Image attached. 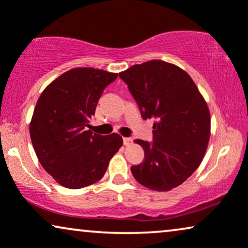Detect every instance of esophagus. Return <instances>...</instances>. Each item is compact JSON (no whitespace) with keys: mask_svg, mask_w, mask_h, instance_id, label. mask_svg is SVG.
I'll return each mask as SVG.
<instances>
[{"mask_svg":"<svg viewBox=\"0 0 248 248\" xmlns=\"http://www.w3.org/2000/svg\"><path fill=\"white\" fill-rule=\"evenodd\" d=\"M122 140H124V145H126V146H129V145L133 144V138L124 137Z\"/></svg>","mask_w":248,"mask_h":248,"instance_id":"1","label":"esophagus"}]
</instances>
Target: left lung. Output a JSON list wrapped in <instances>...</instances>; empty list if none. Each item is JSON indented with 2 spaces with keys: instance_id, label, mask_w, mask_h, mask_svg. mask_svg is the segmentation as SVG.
<instances>
[{
  "instance_id": "1",
  "label": "left lung",
  "mask_w": 248,
  "mask_h": 248,
  "mask_svg": "<svg viewBox=\"0 0 248 248\" xmlns=\"http://www.w3.org/2000/svg\"><path fill=\"white\" fill-rule=\"evenodd\" d=\"M144 120L155 119L153 141L137 140L145 158L131 167L138 183L153 190L179 186L202 162L210 140V111L195 82L177 65L160 60L119 74Z\"/></svg>"
}]
</instances>
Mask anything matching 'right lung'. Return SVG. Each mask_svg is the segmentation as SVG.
<instances>
[{
	"label": "right lung",
	"mask_w": 248,
	"mask_h": 248,
	"mask_svg": "<svg viewBox=\"0 0 248 248\" xmlns=\"http://www.w3.org/2000/svg\"><path fill=\"white\" fill-rule=\"evenodd\" d=\"M117 77L93 68L71 69L38 98L29 124L31 143L42 167L63 187L96 183L122 146L120 135L102 136L86 128L104 88Z\"/></svg>",
	"instance_id": "1"
}]
</instances>
